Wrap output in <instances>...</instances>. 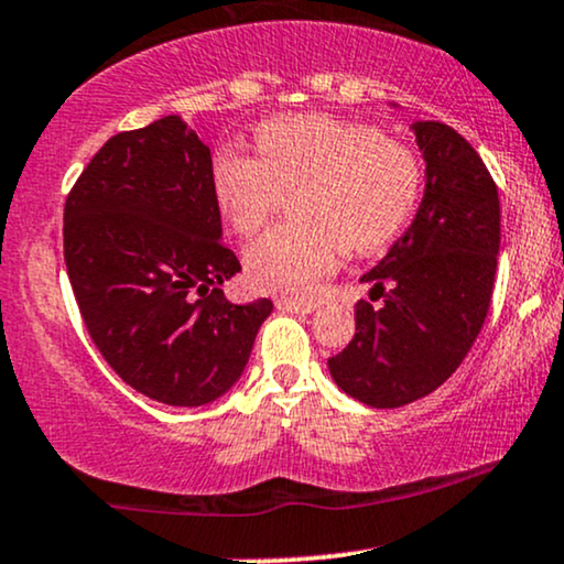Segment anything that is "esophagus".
<instances>
[{
	"label": "esophagus",
	"instance_id": "obj_1",
	"mask_svg": "<svg viewBox=\"0 0 564 564\" xmlns=\"http://www.w3.org/2000/svg\"><path fill=\"white\" fill-rule=\"evenodd\" d=\"M275 307L283 310V312H312L317 310L315 302H302V300H289V296H281V300H275Z\"/></svg>",
	"mask_w": 564,
	"mask_h": 564
}]
</instances>
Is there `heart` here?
Masks as SVG:
<instances>
[{"instance_id":"obj_1","label":"heart","mask_w":564,"mask_h":564,"mask_svg":"<svg viewBox=\"0 0 564 564\" xmlns=\"http://www.w3.org/2000/svg\"><path fill=\"white\" fill-rule=\"evenodd\" d=\"M257 154L223 147L213 160L217 209L239 236H254L291 199L300 223L278 226L243 254L254 289L312 296L344 249L376 252L415 213L423 171L410 149L372 126L330 115L273 118L257 131Z\"/></svg>"}]
</instances>
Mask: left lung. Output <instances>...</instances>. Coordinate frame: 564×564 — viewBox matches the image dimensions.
I'll list each match as a JSON object with an SVG mask.
<instances>
[{
    "instance_id": "1",
    "label": "left lung",
    "mask_w": 564,
    "mask_h": 564,
    "mask_svg": "<svg viewBox=\"0 0 564 564\" xmlns=\"http://www.w3.org/2000/svg\"><path fill=\"white\" fill-rule=\"evenodd\" d=\"M425 158V194L412 226L370 273V300L357 302L355 338L328 359L338 389L393 410L429 397L459 368L494 294L499 192L484 160L454 128L412 126Z\"/></svg>"
}]
</instances>
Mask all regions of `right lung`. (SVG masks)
Returning <instances> with one entry per match:
<instances>
[{"label": "right lung", "instance_id": "add662e5", "mask_svg": "<svg viewBox=\"0 0 564 564\" xmlns=\"http://www.w3.org/2000/svg\"><path fill=\"white\" fill-rule=\"evenodd\" d=\"M213 158L175 115L112 135L65 199V264L107 365L154 402L199 406L239 381L270 300L234 304Z\"/></svg>", "mask_w": 564, "mask_h": 564}]
</instances>
